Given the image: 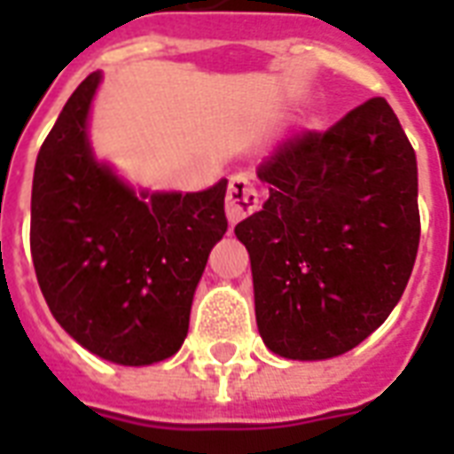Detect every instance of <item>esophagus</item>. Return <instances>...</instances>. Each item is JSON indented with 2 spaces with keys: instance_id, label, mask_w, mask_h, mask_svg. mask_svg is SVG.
Segmentation results:
<instances>
[{
  "instance_id": "34e87169",
  "label": "esophagus",
  "mask_w": 454,
  "mask_h": 454,
  "mask_svg": "<svg viewBox=\"0 0 454 454\" xmlns=\"http://www.w3.org/2000/svg\"><path fill=\"white\" fill-rule=\"evenodd\" d=\"M259 207V195L256 188L249 184L245 176H233L228 184V195H226V216L231 221V226H235L238 221L256 212Z\"/></svg>"
}]
</instances>
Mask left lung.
Returning <instances> with one entry per match:
<instances>
[{
    "instance_id": "8db88e82",
    "label": "left lung",
    "mask_w": 454,
    "mask_h": 454,
    "mask_svg": "<svg viewBox=\"0 0 454 454\" xmlns=\"http://www.w3.org/2000/svg\"><path fill=\"white\" fill-rule=\"evenodd\" d=\"M256 176L269 200L235 226L259 334L290 360L341 356L394 310L419 247L417 157L381 96L285 141Z\"/></svg>"
}]
</instances>
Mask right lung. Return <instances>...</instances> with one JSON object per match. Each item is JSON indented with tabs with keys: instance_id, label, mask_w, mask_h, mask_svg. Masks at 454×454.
I'll return each instance as SVG.
<instances>
[{
	"instance_id": "1",
	"label": "right lung",
	"mask_w": 454,
	"mask_h": 454,
	"mask_svg": "<svg viewBox=\"0 0 454 454\" xmlns=\"http://www.w3.org/2000/svg\"><path fill=\"white\" fill-rule=\"evenodd\" d=\"M101 73L67 98L39 148L30 249L49 310L117 365L174 356L188 334L207 256L228 228L226 178L202 192H134L96 162L87 117Z\"/></svg>"
}]
</instances>
